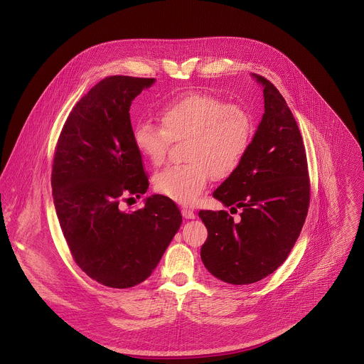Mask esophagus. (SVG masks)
Returning <instances> with one entry per match:
<instances>
[{"instance_id":"esophagus-1","label":"esophagus","mask_w":364,"mask_h":364,"mask_svg":"<svg viewBox=\"0 0 364 364\" xmlns=\"http://www.w3.org/2000/svg\"><path fill=\"white\" fill-rule=\"evenodd\" d=\"M181 213H182V215H183L185 218H189V220H192V218L196 217V214H195V211H193L192 208H182Z\"/></svg>"}]
</instances>
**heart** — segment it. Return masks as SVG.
Instances as JSON below:
<instances>
[{
    "label": "heart",
    "instance_id": "1",
    "mask_svg": "<svg viewBox=\"0 0 364 364\" xmlns=\"http://www.w3.org/2000/svg\"><path fill=\"white\" fill-rule=\"evenodd\" d=\"M161 126L140 122L133 129L137 153L151 164L164 162L172 141L186 140L185 164L172 165L154 176L156 192L181 203H196L214 179L228 178L247 154L254 124L238 105L192 92L165 105L158 112Z\"/></svg>",
    "mask_w": 364,
    "mask_h": 364
}]
</instances>
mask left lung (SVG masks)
Masks as SVG:
<instances>
[{"label":"left lung","instance_id":"left-lung-1","mask_svg":"<svg viewBox=\"0 0 364 364\" xmlns=\"http://www.w3.org/2000/svg\"><path fill=\"white\" fill-rule=\"evenodd\" d=\"M263 87L264 113L240 166L213 196L231 210H200L208 240L200 257L230 284H251L273 273L293 250L310 206L307 154L297 122L277 88Z\"/></svg>","mask_w":364,"mask_h":364}]
</instances>
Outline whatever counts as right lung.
Listing matches in <instances>:
<instances>
[{"mask_svg":"<svg viewBox=\"0 0 364 364\" xmlns=\"http://www.w3.org/2000/svg\"><path fill=\"white\" fill-rule=\"evenodd\" d=\"M154 81L129 75L100 81L70 112L53 158V200L73 259L113 289L144 282L182 223L178 206L162 195L143 208L123 210L149 189L129 110Z\"/></svg>","mask_w":364,"mask_h":364,"instance_id":"obj_1","label":"right lung"}]
</instances>
